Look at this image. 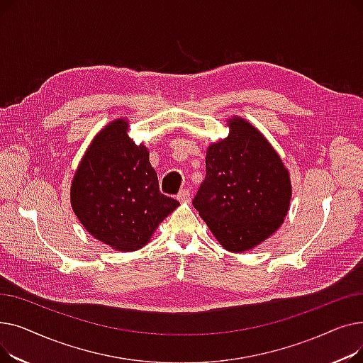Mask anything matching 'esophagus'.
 Returning a JSON list of instances; mask_svg holds the SVG:
<instances>
[{"mask_svg": "<svg viewBox=\"0 0 363 363\" xmlns=\"http://www.w3.org/2000/svg\"><path fill=\"white\" fill-rule=\"evenodd\" d=\"M177 199H178L179 201H182V203L189 201V191H188V189H182V191H179V194L177 196Z\"/></svg>", "mask_w": 363, "mask_h": 363, "instance_id": "1", "label": "esophagus"}]
</instances>
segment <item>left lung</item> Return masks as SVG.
Returning a JSON list of instances; mask_svg holds the SVG:
<instances>
[{
  "label": "left lung",
  "mask_w": 363,
  "mask_h": 363,
  "mask_svg": "<svg viewBox=\"0 0 363 363\" xmlns=\"http://www.w3.org/2000/svg\"><path fill=\"white\" fill-rule=\"evenodd\" d=\"M230 133L206 151V178L193 200L225 250L249 252L287 216L290 172L272 144L249 121H226Z\"/></svg>",
  "instance_id": "1"
}]
</instances>
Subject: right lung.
Returning a JSON list of instances; mask_svg holds the SVG:
<instances>
[{"mask_svg":"<svg viewBox=\"0 0 363 363\" xmlns=\"http://www.w3.org/2000/svg\"><path fill=\"white\" fill-rule=\"evenodd\" d=\"M128 119H114L94 137L76 169L70 204L85 230L116 252H135L179 201L159 191L144 144L128 135Z\"/></svg>","mask_w":363,"mask_h":363,"instance_id":"1","label":"right lung"}]
</instances>
